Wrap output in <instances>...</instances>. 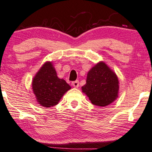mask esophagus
<instances>
[{"label": "esophagus", "mask_w": 152, "mask_h": 152, "mask_svg": "<svg viewBox=\"0 0 152 152\" xmlns=\"http://www.w3.org/2000/svg\"><path fill=\"white\" fill-rule=\"evenodd\" d=\"M72 85L74 87H79V85H80V84H79V81H78V80H76V81H74V82H72Z\"/></svg>", "instance_id": "esophagus-1"}]
</instances>
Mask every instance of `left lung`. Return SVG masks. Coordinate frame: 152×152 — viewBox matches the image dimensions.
Returning <instances> with one entry per match:
<instances>
[{
	"label": "left lung",
	"instance_id": "obj_1",
	"mask_svg": "<svg viewBox=\"0 0 152 152\" xmlns=\"http://www.w3.org/2000/svg\"><path fill=\"white\" fill-rule=\"evenodd\" d=\"M82 90L93 104L107 106L118 97V78L104 62H100L87 73L86 84Z\"/></svg>",
	"mask_w": 152,
	"mask_h": 152
}]
</instances>
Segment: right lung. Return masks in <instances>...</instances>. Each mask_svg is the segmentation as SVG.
<instances>
[{
	"label": "right lung",
	"instance_id": "1",
	"mask_svg": "<svg viewBox=\"0 0 152 152\" xmlns=\"http://www.w3.org/2000/svg\"><path fill=\"white\" fill-rule=\"evenodd\" d=\"M32 86L37 102L45 107L58 104L64 94L71 89L65 80L58 78L51 62L41 67L34 77Z\"/></svg>",
	"mask_w": 152,
	"mask_h": 152
}]
</instances>
